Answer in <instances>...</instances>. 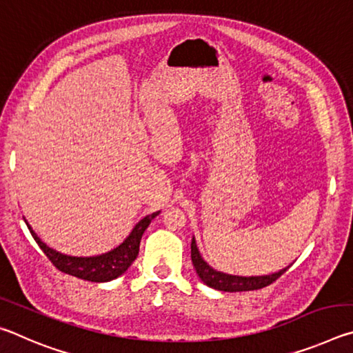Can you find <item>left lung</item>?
<instances>
[{
	"label": "left lung",
	"mask_w": 353,
	"mask_h": 353,
	"mask_svg": "<svg viewBox=\"0 0 353 353\" xmlns=\"http://www.w3.org/2000/svg\"><path fill=\"white\" fill-rule=\"evenodd\" d=\"M191 261H193L196 274H198L202 282H204L207 286H210V288H213V290L227 291V292L252 291V290L265 288V286L271 285L272 282H276V280L291 266V265L286 266V268H283V270H280L279 272L268 274V276L243 277V276H234V274L221 272V271L213 270V268L208 265L204 259H202L194 236L191 238Z\"/></svg>",
	"instance_id": "obj_1"
}]
</instances>
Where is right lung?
<instances>
[{
	"label": "right lung",
	"instance_id": "1",
	"mask_svg": "<svg viewBox=\"0 0 353 353\" xmlns=\"http://www.w3.org/2000/svg\"><path fill=\"white\" fill-rule=\"evenodd\" d=\"M159 213L160 212H155L140 219L126 240L115 249H112L105 254L93 256H73L59 252V250L50 248L46 243L40 240L26 219L25 223L28 225V229L31 230V235L34 236V240L37 241L40 249L43 250L45 255L51 260L52 265H54L59 271L70 274V276H74L77 279L88 280V282L99 283L110 282V280L119 277L121 274L128 271V268L132 265L137 255H139L143 234H145L148 225L151 224V221L157 216Z\"/></svg>",
	"mask_w": 353,
	"mask_h": 353
}]
</instances>
